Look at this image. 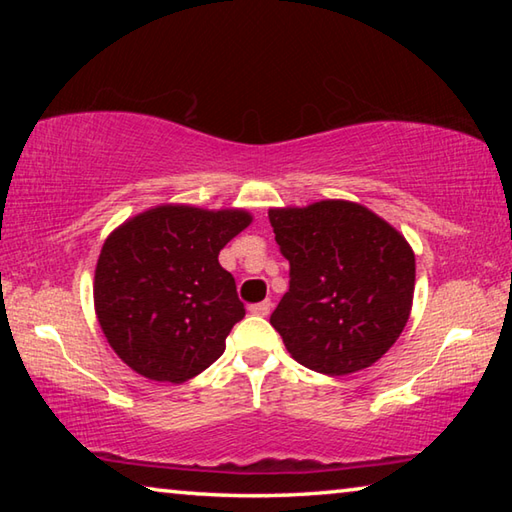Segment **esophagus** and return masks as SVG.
<instances>
[{
	"label": "esophagus",
	"instance_id": "esophagus-1",
	"mask_svg": "<svg viewBox=\"0 0 512 512\" xmlns=\"http://www.w3.org/2000/svg\"><path fill=\"white\" fill-rule=\"evenodd\" d=\"M271 307H273L271 300H264V302H257V305H250L248 311L253 316H268L271 314Z\"/></svg>",
	"mask_w": 512,
	"mask_h": 512
}]
</instances>
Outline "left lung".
<instances>
[{
    "label": "left lung",
    "instance_id": "left-lung-1",
    "mask_svg": "<svg viewBox=\"0 0 512 512\" xmlns=\"http://www.w3.org/2000/svg\"><path fill=\"white\" fill-rule=\"evenodd\" d=\"M289 259V291L271 314L293 359L323 375L370 368L411 316L415 255L402 232L352 201L268 210Z\"/></svg>",
    "mask_w": 512,
    "mask_h": 512
}]
</instances>
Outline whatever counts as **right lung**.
<instances>
[{"instance_id": "obj_1", "label": "right lung", "mask_w": 512, "mask_h": 512, "mask_svg": "<svg viewBox=\"0 0 512 512\" xmlns=\"http://www.w3.org/2000/svg\"><path fill=\"white\" fill-rule=\"evenodd\" d=\"M250 223L235 207L169 203L110 232L94 271V311L128 368L183 384L221 357L246 309L219 253Z\"/></svg>"}]
</instances>
